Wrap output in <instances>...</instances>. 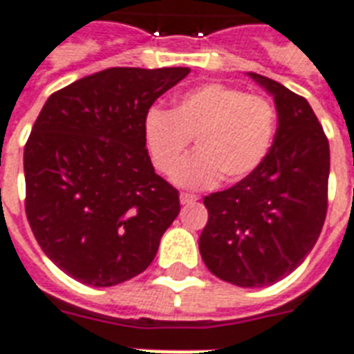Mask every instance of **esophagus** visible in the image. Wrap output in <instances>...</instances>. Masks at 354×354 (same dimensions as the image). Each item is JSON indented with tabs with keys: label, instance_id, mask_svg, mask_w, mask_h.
Returning <instances> with one entry per match:
<instances>
[{
	"label": "esophagus",
	"instance_id": "obj_1",
	"mask_svg": "<svg viewBox=\"0 0 354 354\" xmlns=\"http://www.w3.org/2000/svg\"><path fill=\"white\" fill-rule=\"evenodd\" d=\"M195 201H198L197 195H191V193H182V195H180V203L182 204H191L195 203Z\"/></svg>",
	"mask_w": 354,
	"mask_h": 354
}]
</instances>
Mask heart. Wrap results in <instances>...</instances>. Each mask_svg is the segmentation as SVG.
<instances>
[{"label":"heart","instance_id":"1","mask_svg":"<svg viewBox=\"0 0 354 354\" xmlns=\"http://www.w3.org/2000/svg\"><path fill=\"white\" fill-rule=\"evenodd\" d=\"M277 114L266 97L221 82L203 84L176 99L172 112L151 109L144 120V140L151 163L170 176L194 138L196 153L174 174L187 189H206L250 176L270 153Z\"/></svg>","mask_w":354,"mask_h":354}]
</instances>
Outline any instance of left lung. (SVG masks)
Instances as JSON below:
<instances>
[{"label":"left lung","mask_w":354,"mask_h":354,"mask_svg":"<svg viewBox=\"0 0 354 354\" xmlns=\"http://www.w3.org/2000/svg\"><path fill=\"white\" fill-rule=\"evenodd\" d=\"M248 75L274 97L276 137L257 170L204 197L208 223L198 250L219 279L238 287H266L302 264L321 234L330 148L304 97L272 78Z\"/></svg>","instance_id":"1"}]
</instances>
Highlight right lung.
I'll list each match as a JSON object with an SVG mask.
<instances>
[{"mask_svg": "<svg viewBox=\"0 0 354 354\" xmlns=\"http://www.w3.org/2000/svg\"><path fill=\"white\" fill-rule=\"evenodd\" d=\"M189 67H112L48 97L24 148L26 216L44 255L91 287L138 276L180 214L144 120Z\"/></svg>", "mask_w": 354, "mask_h": 354, "instance_id": "right-lung-1", "label": "right lung"}]
</instances>
